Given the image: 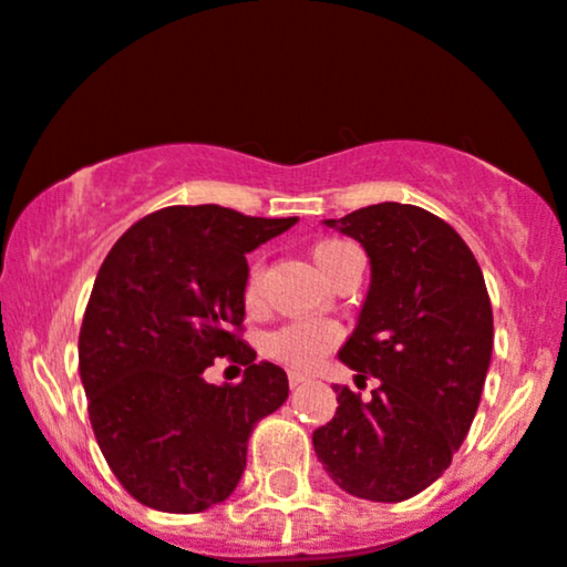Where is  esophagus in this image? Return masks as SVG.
<instances>
[{"instance_id": "34e87169", "label": "esophagus", "mask_w": 567, "mask_h": 567, "mask_svg": "<svg viewBox=\"0 0 567 567\" xmlns=\"http://www.w3.org/2000/svg\"><path fill=\"white\" fill-rule=\"evenodd\" d=\"M290 389H299V385H303L307 383V374H301V372H290Z\"/></svg>"}]
</instances>
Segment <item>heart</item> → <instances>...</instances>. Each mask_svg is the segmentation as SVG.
Here are the masks:
<instances>
[{
  "label": "heart",
  "mask_w": 567,
  "mask_h": 567,
  "mask_svg": "<svg viewBox=\"0 0 567 567\" xmlns=\"http://www.w3.org/2000/svg\"><path fill=\"white\" fill-rule=\"evenodd\" d=\"M353 252H359V247L344 241V238H323L312 249L315 264L320 266V271L329 279L337 274L339 264ZM264 260H252L247 268V279H244V307L249 312H255L260 301H264ZM339 339H342V329L337 323H329V320H296V323H288L279 331H274L268 337L266 350L268 355L288 363V367L309 369L323 359L331 348H337Z\"/></svg>",
  "instance_id": "1"
}]
</instances>
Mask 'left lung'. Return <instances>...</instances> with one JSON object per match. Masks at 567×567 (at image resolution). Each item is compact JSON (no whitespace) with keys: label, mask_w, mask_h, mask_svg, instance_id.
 <instances>
[{"label":"left lung","mask_w":567,"mask_h":567,"mask_svg":"<svg viewBox=\"0 0 567 567\" xmlns=\"http://www.w3.org/2000/svg\"><path fill=\"white\" fill-rule=\"evenodd\" d=\"M367 249L372 285L339 359L378 378L372 396L337 385L315 454L348 494L402 503L449 470L478 410L494 323L464 238L421 206L378 204L326 219Z\"/></svg>","instance_id":"1"}]
</instances>
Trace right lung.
Masks as SVG:
<instances>
[{
  "label": "right lung",
  "instance_id": "obj_1",
  "mask_svg": "<svg viewBox=\"0 0 567 567\" xmlns=\"http://www.w3.org/2000/svg\"><path fill=\"white\" fill-rule=\"evenodd\" d=\"M296 217H247L225 206L146 214L100 266L79 333L89 421L105 462L135 499L200 514L234 492L255 424L288 399V374L255 363L241 339L247 258ZM217 358L241 384L212 386Z\"/></svg>",
  "mask_w": 567,
  "mask_h": 567
}]
</instances>
